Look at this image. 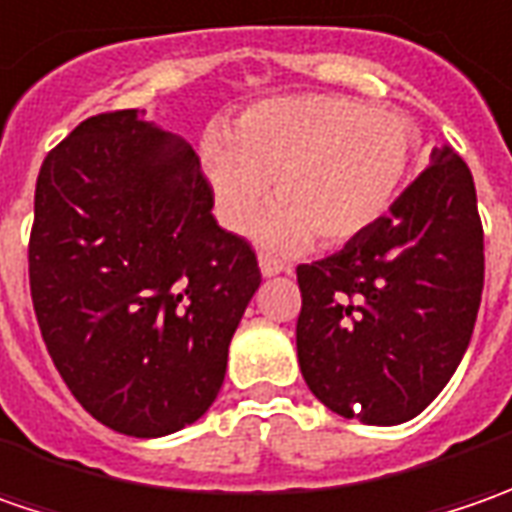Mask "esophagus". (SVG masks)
I'll return each instance as SVG.
<instances>
[{"label":"esophagus","mask_w":512,"mask_h":512,"mask_svg":"<svg viewBox=\"0 0 512 512\" xmlns=\"http://www.w3.org/2000/svg\"><path fill=\"white\" fill-rule=\"evenodd\" d=\"M259 267H262V273H265V276H276V273L287 270L285 262H279V259H276V256H270V253H262V256H259Z\"/></svg>","instance_id":"34e87169"}]
</instances>
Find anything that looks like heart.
I'll use <instances>...</instances> for the list:
<instances>
[{
	"label": "heart",
	"instance_id": "obj_1",
	"mask_svg": "<svg viewBox=\"0 0 512 512\" xmlns=\"http://www.w3.org/2000/svg\"><path fill=\"white\" fill-rule=\"evenodd\" d=\"M419 128L399 110L347 96H282L247 108L233 128L210 130L202 165L219 219L230 230L259 222L270 247L296 250L313 236L336 247L390 213L419 156Z\"/></svg>",
	"mask_w": 512,
	"mask_h": 512
}]
</instances>
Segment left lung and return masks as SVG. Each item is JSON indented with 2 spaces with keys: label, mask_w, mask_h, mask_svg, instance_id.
I'll list each match as a JSON object with an SVG mask.
<instances>
[{
  "label": "left lung",
  "mask_w": 512,
  "mask_h": 512,
  "mask_svg": "<svg viewBox=\"0 0 512 512\" xmlns=\"http://www.w3.org/2000/svg\"><path fill=\"white\" fill-rule=\"evenodd\" d=\"M296 279L310 393L364 424L419 416L456 373L482 305L484 230L462 156L442 145L384 219Z\"/></svg>",
  "instance_id": "1"
}]
</instances>
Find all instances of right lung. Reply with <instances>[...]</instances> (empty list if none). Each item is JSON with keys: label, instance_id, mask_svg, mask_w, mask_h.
Segmentation results:
<instances>
[{"label": "right lung", "instance_id": "add662e5", "mask_svg": "<svg viewBox=\"0 0 512 512\" xmlns=\"http://www.w3.org/2000/svg\"><path fill=\"white\" fill-rule=\"evenodd\" d=\"M210 210L199 156L145 110L90 116L42 162L28 242L36 322L76 402L116 433H176L225 382L262 270Z\"/></svg>", "mask_w": 512, "mask_h": 512}]
</instances>
